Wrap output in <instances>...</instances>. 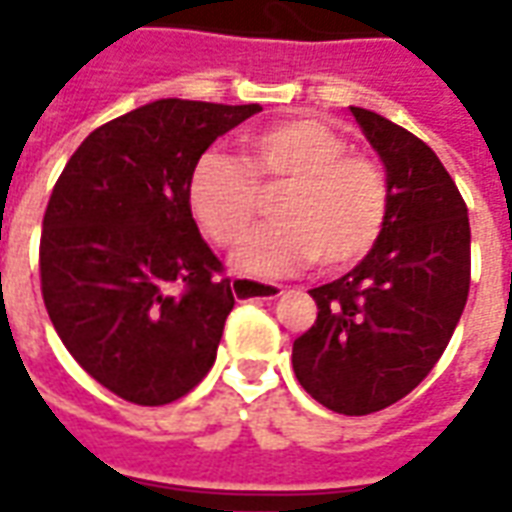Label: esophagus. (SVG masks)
Here are the masks:
<instances>
[{"instance_id": "esophagus-1", "label": "esophagus", "mask_w": 512, "mask_h": 512, "mask_svg": "<svg viewBox=\"0 0 512 512\" xmlns=\"http://www.w3.org/2000/svg\"><path fill=\"white\" fill-rule=\"evenodd\" d=\"M230 288L238 299H279L285 293L282 285H266V282H252V279H233Z\"/></svg>"}]
</instances>
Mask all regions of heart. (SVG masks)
<instances>
[{"mask_svg": "<svg viewBox=\"0 0 512 512\" xmlns=\"http://www.w3.org/2000/svg\"><path fill=\"white\" fill-rule=\"evenodd\" d=\"M274 219L238 252V268L285 277L315 266L337 274L365 260L389 219L384 169L312 117H288L244 139V161L202 153L186 180V202L205 238L219 249L244 244L277 194Z\"/></svg>", "mask_w": 512, "mask_h": 512, "instance_id": "heart-1", "label": "heart"}]
</instances>
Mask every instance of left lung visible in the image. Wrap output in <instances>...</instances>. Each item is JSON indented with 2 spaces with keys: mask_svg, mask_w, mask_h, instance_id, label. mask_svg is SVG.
<instances>
[{
  "mask_svg": "<svg viewBox=\"0 0 512 512\" xmlns=\"http://www.w3.org/2000/svg\"><path fill=\"white\" fill-rule=\"evenodd\" d=\"M386 167L389 219L373 252L312 288L318 318L293 343V370L318 403L362 417L428 376L469 296L472 230L439 156L392 120L351 106Z\"/></svg>",
  "mask_w": 512,
  "mask_h": 512,
  "instance_id": "1",
  "label": "left lung"
}]
</instances>
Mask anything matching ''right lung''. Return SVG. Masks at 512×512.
<instances>
[{"label": "right lung", "mask_w": 512, "mask_h": 512, "mask_svg": "<svg viewBox=\"0 0 512 512\" xmlns=\"http://www.w3.org/2000/svg\"><path fill=\"white\" fill-rule=\"evenodd\" d=\"M260 112L164 98L109 120L54 183L40 290L84 373L136 406H167L208 376L233 310L230 279L186 202L194 161Z\"/></svg>", "instance_id": "obj_1"}]
</instances>
